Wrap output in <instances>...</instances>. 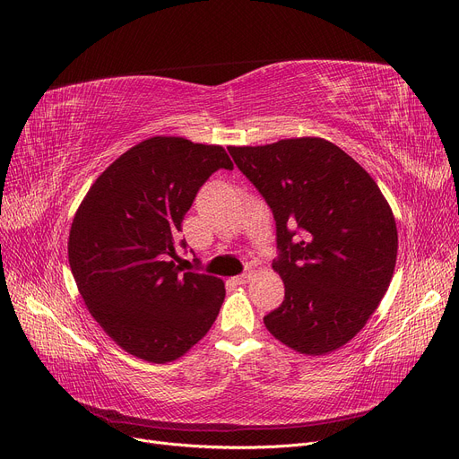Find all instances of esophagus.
<instances>
[{"mask_svg": "<svg viewBox=\"0 0 459 459\" xmlns=\"http://www.w3.org/2000/svg\"><path fill=\"white\" fill-rule=\"evenodd\" d=\"M251 279H253V273L249 271V273H243V274H239V277H234L232 281H234L236 284H247Z\"/></svg>", "mask_w": 459, "mask_h": 459, "instance_id": "1", "label": "esophagus"}]
</instances>
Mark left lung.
I'll use <instances>...</instances> for the list:
<instances>
[{
	"label": "left lung",
	"mask_w": 459,
	"mask_h": 459,
	"mask_svg": "<svg viewBox=\"0 0 459 459\" xmlns=\"http://www.w3.org/2000/svg\"><path fill=\"white\" fill-rule=\"evenodd\" d=\"M277 221L286 295L265 328L299 354L349 343L385 295L399 249L393 210L375 178L335 143L286 138L229 147Z\"/></svg>",
	"instance_id": "left-lung-1"
}]
</instances>
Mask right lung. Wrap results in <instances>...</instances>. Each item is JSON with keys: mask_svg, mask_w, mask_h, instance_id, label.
Returning <instances> with one entry per match:
<instances>
[{"mask_svg": "<svg viewBox=\"0 0 459 459\" xmlns=\"http://www.w3.org/2000/svg\"><path fill=\"white\" fill-rule=\"evenodd\" d=\"M220 168H234L221 145L152 136L116 159L75 212L68 260L77 290L108 338L140 359L185 356L220 314L225 282L169 260L195 194Z\"/></svg>", "mask_w": 459, "mask_h": 459, "instance_id": "add662e5", "label": "right lung"}]
</instances>
